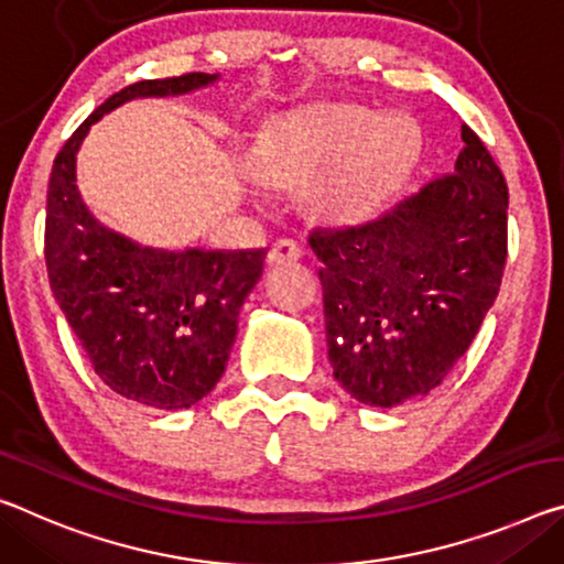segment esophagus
<instances>
[{
    "mask_svg": "<svg viewBox=\"0 0 564 564\" xmlns=\"http://www.w3.org/2000/svg\"><path fill=\"white\" fill-rule=\"evenodd\" d=\"M299 258H301V246L296 243V240L281 238V240H275L271 248H268L265 261H268V265H285V263H296Z\"/></svg>",
    "mask_w": 564,
    "mask_h": 564,
    "instance_id": "1",
    "label": "esophagus"
}]
</instances>
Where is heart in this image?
Wrapping results in <instances>:
<instances>
[{
  "mask_svg": "<svg viewBox=\"0 0 564 564\" xmlns=\"http://www.w3.org/2000/svg\"><path fill=\"white\" fill-rule=\"evenodd\" d=\"M419 135L404 118L354 105H324L289 115L250 150L258 181L311 185V203L326 220L351 226L371 218L416 163Z\"/></svg>",
  "mask_w": 564,
  "mask_h": 564,
  "instance_id": "1",
  "label": "heart"
}]
</instances>
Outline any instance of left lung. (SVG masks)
I'll list each match as a JSON object with an SVG mask.
<instances>
[{"label": "left lung", "mask_w": 564, "mask_h": 564, "mask_svg": "<svg viewBox=\"0 0 564 564\" xmlns=\"http://www.w3.org/2000/svg\"><path fill=\"white\" fill-rule=\"evenodd\" d=\"M454 173L377 220L314 230L326 346L351 399L391 409L440 387L477 336L507 261V183L467 124Z\"/></svg>", "instance_id": "obj_1"}]
</instances>
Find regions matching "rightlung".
Returning <instances> with one entry per match:
<instances>
[{
    "mask_svg": "<svg viewBox=\"0 0 564 564\" xmlns=\"http://www.w3.org/2000/svg\"><path fill=\"white\" fill-rule=\"evenodd\" d=\"M220 75L142 79L97 107L52 165L44 261L67 324L115 394L153 409H191L226 371L238 314L263 273L265 248L167 250L102 226L77 187L93 124L138 97H177Z\"/></svg>",
    "mask_w": 564,
    "mask_h": 564,
    "instance_id": "1",
    "label": "right lung"
}]
</instances>
